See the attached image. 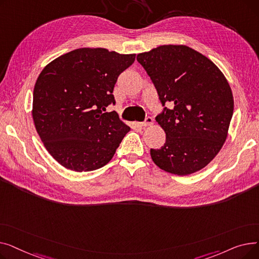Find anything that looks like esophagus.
<instances>
[{"instance_id":"1","label":"esophagus","mask_w":259,"mask_h":259,"mask_svg":"<svg viewBox=\"0 0 259 259\" xmlns=\"http://www.w3.org/2000/svg\"><path fill=\"white\" fill-rule=\"evenodd\" d=\"M138 126H141V127H146V126H150L153 124V118L151 116H147L145 121L143 122H135Z\"/></svg>"}]
</instances>
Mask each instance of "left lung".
Segmentation results:
<instances>
[{
    "label": "left lung",
    "mask_w": 259,
    "mask_h": 259,
    "mask_svg": "<svg viewBox=\"0 0 259 259\" xmlns=\"http://www.w3.org/2000/svg\"><path fill=\"white\" fill-rule=\"evenodd\" d=\"M165 106L156 121L166 133L154 164L188 175L205 168L228 137L234 101L227 78L211 60L186 45H162L138 54Z\"/></svg>",
    "instance_id": "1"
}]
</instances>
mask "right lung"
<instances>
[{
    "label": "right lung",
    "instance_id": "obj_1",
    "mask_svg": "<svg viewBox=\"0 0 259 259\" xmlns=\"http://www.w3.org/2000/svg\"><path fill=\"white\" fill-rule=\"evenodd\" d=\"M135 54L79 48L45 66L33 89L32 118L47 151L63 167L86 172L113 157L130 128L115 111L113 88Z\"/></svg>",
    "mask_w": 259,
    "mask_h": 259
}]
</instances>
